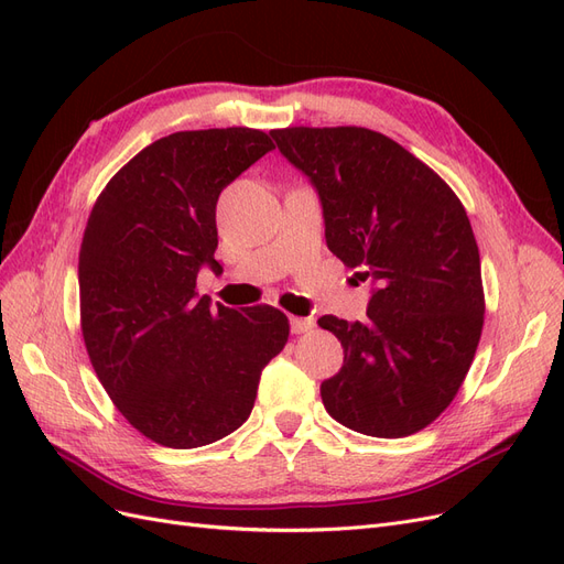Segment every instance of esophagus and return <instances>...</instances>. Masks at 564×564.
Masks as SVG:
<instances>
[{"instance_id": "34e87169", "label": "esophagus", "mask_w": 564, "mask_h": 564, "mask_svg": "<svg viewBox=\"0 0 564 564\" xmlns=\"http://www.w3.org/2000/svg\"><path fill=\"white\" fill-rule=\"evenodd\" d=\"M289 324H292L294 334H305L315 327V322L311 317H289Z\"/></svg>"}]
</instances>
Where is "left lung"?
<instances>
[{"label":"left lung","instance_id":"8db88e82","mask_svg":"<svg viewBox=\"0 0 564 564\" xmlns=\"http://www.w3.org/2000/svg\"><path fill=\"white\" fill-rule=\"evenodd\" d=\"M270 135L317 191L329 251L371 282L365 322L317 319L344 346V367L319 386L324 409L362 435L419 433L454 400L482 334L480 251L464 204L379 131Z\"/></svg>","mask_w":564,"mask_h":564}]
</instances>
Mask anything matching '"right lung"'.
Masks as SVG:
<instances>
[{"label":"right lung","instance_id":"right-lung-1","mask_svg":"<svg viewBox=\"0 0 564 564\" xmlns=\"http://www.w3.org/2000/svg\"><path fill=\"white\" fill-rule=\"evenodd\" d=\"M272 148L247 127L176 131L119 169L89 214L84 346L115 406L162 447H204L240 429L263 367L289 338L272 305L214 311L195 292L204 265L220 272V191Z\"/></svg>","mask_w":564,"mask_h":564}]
</instances>
